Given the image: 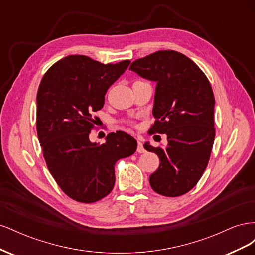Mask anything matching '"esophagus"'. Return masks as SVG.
<instances>
[{"instance_id":"1","label":"esophagus","mask_w":255,"mask_h":255,"mask_svg":"<svg viewBox=\"0 0 255 255\" xmlns=\"http://www.w3.org/2000/svg\"><path fill=\"white\" fill-rule=\"evenodd\" d=\"M137 152L138 153H144L145 152V149L143 148V143L140 142V141H138V143H137Z\"/></svg>"}]
</instances>
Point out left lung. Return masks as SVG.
<instances>
[{
	"instance_id": "left-lung-1",
	"label": "left lung",
	"mask_w": 255,
	"mask_h": 255,
	"mask_svg": "<svg viewBox=\"0 0 255 255\" xmlns=\"http://www.w3.org/2000/svg\"><path fill=\"white\" fill-rule=\"evenodd\" d=\"M129 70L156 83L152 133L166 134L156 153L159 167L150 175L154 191L166 197L186 194L202 176L215 139V98L211 84L194 61L176 51H158L137 59Z\"/></svg>"
}]
</instances>
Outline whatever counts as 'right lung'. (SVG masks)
<instances>
[{
	"label": "right lung",
	"mask_w": 255,
	"mask_h": 255,
	"mask_svg": "<svg viewBox=\"0 0 255 255\" xmlns=\"http://www.w3.org/2000/svg\"><path fill=\"white\" fill-rule=\"evenodd\" d=\"M130 64H101L84 55H69L43 75L37 92V134L52 176L67 196L92 203L112 191L115 164L135 153L137 141L125 132L111 133L105 142H91L92 114L104 105L107 89Z\"/></svg>",
	"instance_id": "add662e5"
}]
</instances>
